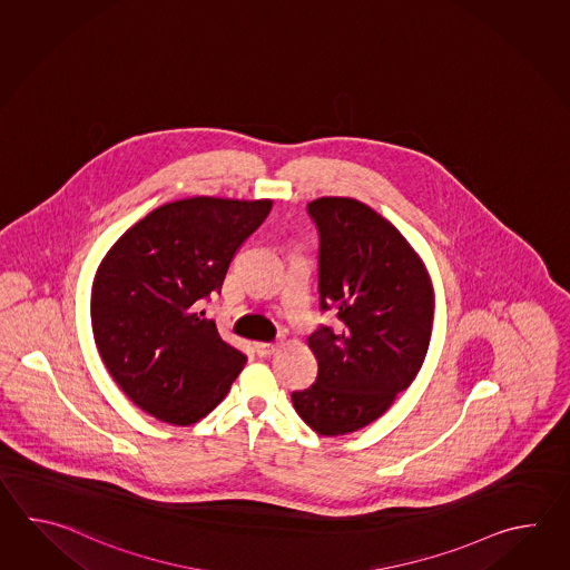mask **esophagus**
Masks as SVG:
<instances>
[{
	"mask_svg": "<svg viewBox=\"0 0 570 570\" xmlns=\"http://www.w3.org/2000/svg\"><path fill=\"white\" fill-rule=\"evenodd\" d=\"M255 351L258 356H268L277 351V344L275 342H255Z\"/></svg>",
	"mask_w": 570,
	"mask_h": 570,
	"instance_id": "34e87169",
	"label": "esophagus"
}]
</instances>
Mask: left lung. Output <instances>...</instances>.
<instances>
[{
	"label": "left lung",
	"instance_id": "8db88e82",
	"mask_svg": "<svg viewBox=\"0 0 570 570\" xmlns=\"http://www.w3.org/2000/svg\"><path fill=\"white\" fill-rule=\"evenodd\" d=\"M320 305L338 317L307 338L317 361L293 407L320 436H344L387 412L424 364L434 285L422 256L389 219L352 197H317Z\"/></svg>",
	"mask_w": 570,
	"mask_h": 570
}]
</instances>
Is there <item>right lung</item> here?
<instances>
[{"label":"right lung","instance_id":"add662e5","mask_svg":"<svg viewBox=\"0 0 570 570\" xmlns=\"http://www.w3.org/2000/svg\"><path fill=\"white\" fill-rule=\"evenodd\" d=\"M271 199L187 197L153 209L97 267L91 327L109 375L130 400L175 425L206 417L246 364L199 312Z\"/></svg>","mask_w":570,"mask_h":570}]
</instances>
